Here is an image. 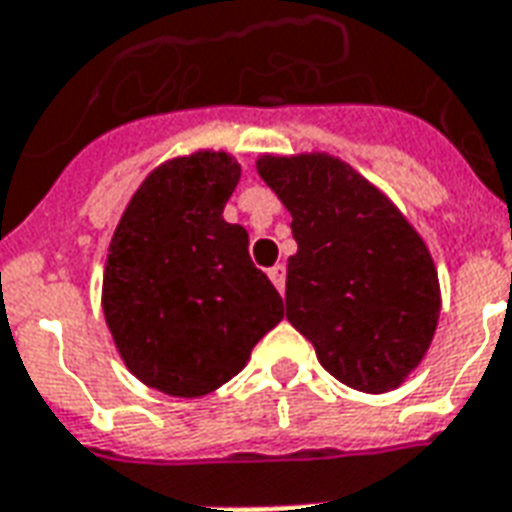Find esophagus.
I'll return each mask as SVG.
<instances>
[{
	"label": "esophagus",
	"mask_w": 512,
	"mask_h": 512,
	"mask_svg": "<svg viewBox=\"0 0 512 512\" xmlns=\"http://www.w3.org/2000/svg\"><path fill=\"white\" fill-rule=\"evenodd\" d=\"M268 276H271V282L279 293H285V276H287V268L282 263H276L274 268H268Z\"/></svg>",
	"instance_id": "1"
}]
</instances>
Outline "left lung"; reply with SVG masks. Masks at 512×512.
<instances>
[{
  "label": "left lung",
  "mask_w": 512,
  "mask_h": 512,
  "mask_svg": "<svg viewBox=\"0 0 512 512\" xmlns=\"http://www.w3.org/2000/svg\"><path fill=\"white\" fill-rule=\"evenodd\" d=\"M257 173L293 214L287 320L336 380L363 393L399 388L439 320V282L399 208L328 154L263 157Z\"/></svg>",
  "instance_id": "1"
}]
</instances>
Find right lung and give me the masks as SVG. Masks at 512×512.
Returning a JSON list of instances; mask_svg holds the SVG:
<instances>
[{
	"label": "right lung",
	"instance_id": "right-lung-1",
	"mask_svg": "<svg viewBox=\"0 0 512 512\" xmlns=\"http://www.w3.org/2000/svg\"><path fill=\"white\" fill-rule=\"evenodd\" d=\"M241 168L195 151L132 195L102 276V312L121 358L149 388L195 399L236 377L285 304L249 257V236L222 219Z\"/></svg>",
	"mask_w": 512,
	"mask_h": 512
}]
</instances>
